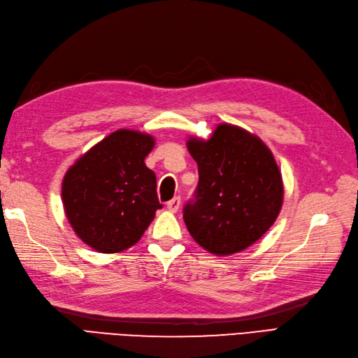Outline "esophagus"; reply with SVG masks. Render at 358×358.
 <instances>
[{"label":"esophagus","mask_w":358,"mask_h":358,"mask_svg":"<svg viewBox=\"0 0 358 358\" xmlns=\"http://www.w3.org/2000/svg\"><path fill=\"white\" fill-rule=\"evenodd\" d=\"M166 208H169L173 213H176L180 208V197L176 196V197H173L171 201L166 202Z\"/></svg>","instance_id":"esophagus-1"}]
</instances>
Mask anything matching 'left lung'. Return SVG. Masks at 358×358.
I'll return each mask as SVG.
<instances>
[{
  "label": "left lung",
  "mask_w": 358,
  "mask_h": 358,
  "mask_svg": "<svg viewBox=\"0 0 358 358\" xmlns=\"http://www.w3.org/2000/svg\"><path fill=\"white\" fill-rule=\"evenodd\" d=\"M199 184L184 206L193 239L217 256L239 252L264 236L282 208L283 185L273 153L257 136L222 124L210 141H188Z\"/></svg>",
  "instance_id": "8db88e82"
}]
</instances>
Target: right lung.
Instances as JSON below:
<instances>
[{"instance_id":"add662e5","label":"right lung","mask_w":358,"mask_h":358,"mask_svg":"<svg viewBox=\"0 0 358 358\" xmlns=\"http://www.w3.org/2000/svg\"><path fill=\"white\" fill-rule=\"evenodd\" d=\"M155 139L117 130L90 148L62 182V202L79 239L99 252L130 248L144 234L156 210V174L144 159Z\"/></svg>"}]
</instances>
